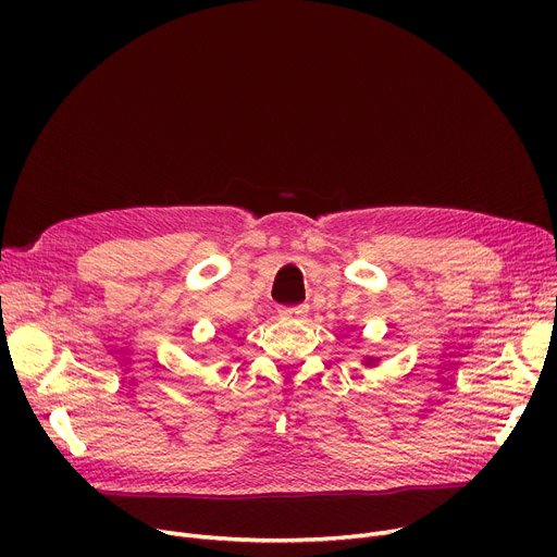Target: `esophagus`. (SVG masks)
Wrapping results in <instances>:
<instances>
[{
    "label": "esophagus",
    "mask_w": 557,
    "mask_h": 557,
    "mask_svg": "<svg viewBox=\"0 0 557 557\" xmlns=\"http://www.w3.org/2000/svg\"><path fill=\"white\" fill-rule=\"evenodd\" d=\"M280 315L282 318H290V320H302L307 315V307L298 305V307H280Z\"/></svg>",
    "instance_id": "1"
}]
</instances>
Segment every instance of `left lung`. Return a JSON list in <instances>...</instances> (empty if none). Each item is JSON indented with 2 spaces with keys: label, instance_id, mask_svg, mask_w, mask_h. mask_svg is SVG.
Instances as JSON below:
<instances>
[{
  "label": "left lung",
  "instance_id": "8db88e82",
  "mask_svg": "<svg viewBox=\"0 0 557 557\" xmlns=\"http://www.w3.org/2000/svg\"><path fill=\"white\" fill-rule=\"evenodd\" d=\"M376 363H379V359H372V357L363 359V366H376Z\"/></svg>",
  "mask_w": 557,
  "mask_h": 557
}]
</instances>
